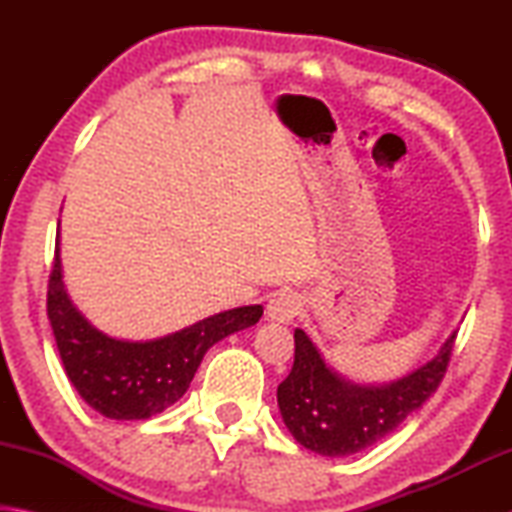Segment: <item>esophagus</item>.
Instances as JSON below:
<instances>
[{
	"label": "esophagus",
	"instance_id": "esophagus-1",
	"mask_svg": "<svg viewBox=\"0 0 512 512\" xmlns=\"http://www.w3.org/2000/svg\"><path fill=\"white\" fill-rule=\"evenodd\" d=\"M300 311V300L296 293L291 291H282L268 300L266 305V316L275 320V323H291L293 318L298 316Z\"/></svg>",
	"mask_w": 512,
	"mask_h": 512
}]
</instances>
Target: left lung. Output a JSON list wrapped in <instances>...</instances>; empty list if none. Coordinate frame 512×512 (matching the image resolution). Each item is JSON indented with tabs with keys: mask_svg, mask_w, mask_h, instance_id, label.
<instances>
[{
	"mask_svg": "<svg viewBox=\"0 0 512 512\" xmlns=\"http://www.w3.org/2000/svg\"><path fill=\"white\" fill-rule=\"evenodd\" d=\"M296 359L277 386V406L291 436L320 456H350L379 443L438 391L456 332L409 375L381 386L354 384L332 370L309 336L296 329Z\"/></svg>",
	"mask_w": 512,
	"mask_h": 512,
	"instance_id": "left-lung-1",
	"label": "left lung"
}]
</instances>
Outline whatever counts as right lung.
I'll list each match as a JSON object with an SVG mask.
<instances>
[{
  "label": "right lung",
  "instance_id": "add662e5",
  "mask_svg": "<svg viewBox=\"0 0 512 512\" xmlns=\"http://www.w3.org/2000/svg\"><path fill=\"white\" fill-rule=\"evenodd\" d=\"M262 305L221 311L155 341L131 343L99 332L69 300L56 244L47 316L69 381L110 420H146L187 393L205 352L225 336L255 325Z\"/></svg>",
  "mask_w": 512,
  "mask_h": 512
}]
</instances>
